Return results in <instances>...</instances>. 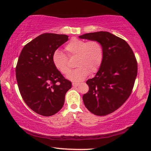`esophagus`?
I'll list each match as a JSON object with an SVG mask.
<instances>
[{
    "instance_id": "esophagus-1",
    "label": "esophagus",
    "mask_w": 151,
    "mask_h": 151,
    "mask_svg": "<svg viewBox=\"0 0 151 151\" xmlns=\"http://www.w3.org/2000/svg\"><path fill=\"white\" fill-rule=\"evenodd\" d=\"M72 85H73V86H78L80 85V84H79V83H73L72 84Z\"/></svg>"
}]
</instances>
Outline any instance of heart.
Segmentation results:
<instances>
[{"label": "heart", "instance_id": "b5f03b06", "mask_svg": "<svg viewBox=\"0 0 151 151\" xmlns=\"http://www.w3.org/2000/svg\"><path fill=\"white\" fill-rule=\"evenodd\" d=\"M65 50L69 58H76L75 70L69 73L70 67L66 56L59 50L53 52L52 60L55 68L66 78L79 82L85 79L88 73L93 75L99 70L104 59V48L98 40L73 39L66 45Z\"/></svg>", "mask_w": 151, "mask_h": 151}]
</instances>
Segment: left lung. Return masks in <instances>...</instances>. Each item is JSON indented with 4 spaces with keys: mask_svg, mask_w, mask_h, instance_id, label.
Wrapping results in <instances>:
<instances>
[{
    "mask_svg": "<svg viewBox=\"0 0 151 151\" xmlns=\"http://www.w3.org/2000/svg\"><path fill=\"white\" fill-rule=\"evenodd\" d=\"M80 39L98 40L103 46L104 59L94 78L86 84L89 90L83 96L89 111L97 116L111 114L131 95L137 75V61L129 44L109 32L79 36Z\"/></svg>",
    "mask_w": 151,
    "mask_h": 151,
    "instance_id": "1",
    "label": "left lung"
}]
</instances>
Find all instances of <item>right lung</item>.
Here are the masks:
<instances>
[{
    "label": "right lung",
    "mask_w": 151,
    "mask_h": 151,
    "mask_svg": "<svg viewBox=\"0 0 151 151\" xmlns=\"http://www.w3.org/2000/svg\"><path fill=\"white\" fill-rule=\"evenodd\" d=\"M68 36L44 33L24 46L16 66V78L21 96L36 113L54 115L63 106L72 83L52 63L53 52L68 40Z\"/></svg>",
    "instance_id": "obj_1"
}]
</instances>
